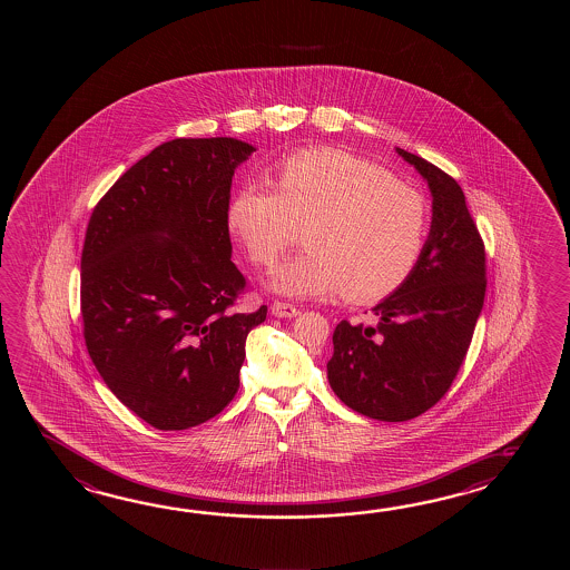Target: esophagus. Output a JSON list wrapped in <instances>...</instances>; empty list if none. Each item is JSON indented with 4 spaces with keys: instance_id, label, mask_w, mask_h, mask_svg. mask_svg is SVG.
Wrapping results in <instances>:
<instances>
[{
    "instance_id": "1",
    "label": "esophagus",
    "mask_w": 570,
    "mask_h": 570,
    "mask_svg": "<svg viewBox=\"0 0 570 570\" xmlns=\"http://www.w3.org/2000/svg\"><path fill=\"white\" fill-rule=\"evenodd\" d=\"M271 314L275 315V317L291 320V317H295V315H299L302 312L295 305H291V303L275 302L271 305Z\"/></svg>"
}]
</instances>
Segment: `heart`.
<instances>
[{
	"mask_svg": "<svg viewBox=\"0 0 570 570\" xmlns=\"http://www.w3.org/2000/svg\"><path fill=\"white\" fill-rule=\"evenodd\" d=\"M228 230L255 265H273L297 240L302 255L275 268L268 287L287 297L342 295L379 302L412 277L430 230L422 191L336 148L302 150L275 173V189L244 185Z\"/></svg>",
	"mask_w": 570,
	"mask_h": 570,
	"instance_id": "heart-1",
	"label": "heart"
}]
</instances>
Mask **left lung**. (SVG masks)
Segmentation results:
<instances>
[{
  "label": "left lung",
  "mask_w": 570,
  "mask_h": 570,
  "mask_svg": "<svg viewBox=\"0 0 570 570\" xmlns=\"http://www.w3.org/2000/svg\"><path fill=\"white\" fill-rule=\"evenodd\" d=\"M424 177L432 226L412 277L373 307L379 324L334 330L327 381L354 412L407 422L449 391L484 302V246L461 185L436 165L395 148Z\"/></svg>",
  "instance_id": "obj_1"
}]
</instances>
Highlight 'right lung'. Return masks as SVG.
<instances>
[{
  "instance_id": "obj_1",
  "label": "right lung",
  "mask_w": 570,
  "mask_h": 570,
  "mask_svg": "<svg viewBox=\"0 0 570 570\" xmlns=\"http://www.w3.org/2000/svg\"><path fill=\"white\" fill-rule=\"evenodd\" d=\"M256 148L175 138L99 199L81 255L87 352L118 400L157 430L218 415L240 385L244 344L267 320L234 314L246 279L232 263L234 170Z\"/></svg>"
}]
</instances>
